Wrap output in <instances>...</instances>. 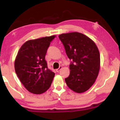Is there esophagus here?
<instances>
[{
	"instance_id": "1",
	"label": "esophagus",
	"mask_w": 120,
	"mask_h": 120,
	"mask_svg": "<svg viewBox=\"0 0 120 120\" xmlns=\"http://www.w3.org/2000/svg\"><path fill=\"white\" fill-rule=\"evenodd\" d=\"M62 66H60V68H59L58 69H56V71H57V72H59V71H60V70L62 69Z\"/></svg>"
}]
</instances>
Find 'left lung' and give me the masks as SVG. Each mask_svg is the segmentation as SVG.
<instances>
[{
  "mask_svg": "<svg viewBox=\"0 0 120 120\" xmlns=\"http://www.w3.org/2000/svg\"><path fill=\"white\" fill-rule=\"evenodd\" d=\"M67 56L73 62L69 65L70 75L65 79L68 87L75 92H86L93 85L100 69V53L93 41L78 32L63 33L58 36Z\"/></svg>",
  "mask_w": 120,
  "mask_h": 120,
  "instance_id": "8db88e82",
  "label": "left lung"
}]
</instances>
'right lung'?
<instances>
[{
    "label": "right lung",
    "instance_id": "1",
    "mask_svg": "<svg viewBox=\"0 0 120 120\" xmlns=\"http://www.w3.org/2000/svg\"><path fill=\"white\" fill-rule=\"evenodd\" d=\"M56 37L29 40L23 44L15 60V70L26 89L36 94L50 88L55 73L48 69L45 55L51 42Z\"/></svg>",
    "mask_w": 120,
    "mask_h": 120
}]
</instances>
